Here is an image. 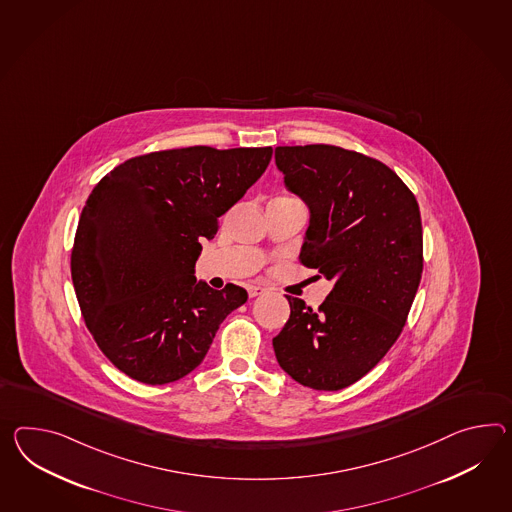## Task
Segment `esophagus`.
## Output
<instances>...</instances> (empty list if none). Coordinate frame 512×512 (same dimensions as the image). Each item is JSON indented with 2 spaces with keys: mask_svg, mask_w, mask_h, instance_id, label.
<instances>
[{
  "mask_svg": "<svg viewBox=\"0 0 512 512\" xmlns=\"http://www.w3.org/2000/svg\"><path fill=\"white\" fill-rule=\"evenodd\" d=\"M264 292H266V288L259 287V285H250V287H248V294H250V298L262 296Z\"/></svg>",
  "mask_w": 512,
  "mask_h": 512,
  "instance_id": "obj_1",
  "label": "esophagus"
}]
</instances>
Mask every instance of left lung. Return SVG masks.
Listing matches in <instances>:
<instances>
[{
    "label": "left lung",
    "instance_id": "1",
    "mask_svg": "<svg viewBox=\"0 0 512 512\" xmlns=\"http://www.w3.org/2000/svg\"><path fill=\"white\" fill-rule=\"evenodd\" d=\"M275 164L309 209L301 264L333 283L318 311L287 296L275 359L303 387L340 390L368 374L405 325L424 268L420 209L387 164L357 151L277 146Z\"/></svg>",
    "mask_w": 512,
    "mask_h": 512
}]
</instances>
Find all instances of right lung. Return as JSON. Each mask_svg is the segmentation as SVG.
Listing matches in <instances>:
<instances>
[{
  "label": "right lung",
  "instance_id": "right-lung-1",
  "mask_svg": "<svg viewBox=\"0 0 512 512\" xmlns=\"http://www.w3.org/2000/svg\"><path fill=\"white\" fill-rule=\"evenodd\" d=\"M272 148L155 151L116 166L83 207L72 281L88 331L114 366L166 385L200 366L227 314L244 305L237 285L194 277L201 242L264 174Z\"/></svg>",
  "mask_w": 512,
  "mask_h": 512
}]
</instances>
